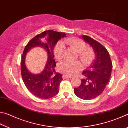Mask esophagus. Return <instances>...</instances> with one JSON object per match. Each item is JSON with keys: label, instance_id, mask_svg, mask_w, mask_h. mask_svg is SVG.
Here are the masks:
<instances>
[{"label": "esophagus", "instance_id": "esophagus-1", "mask_svg": "<svg viewBox=\"0 0 128 128\" xmlns=\"http://www.w3.org/2000/svg\"><path fill=\"white\" fill-rule=\"evenodd\" d=\"M72 77L69 76H66V75H63L62 76V78L63 79H67L69 78H71Z\"/></svg>", "mask_w": 128, "mask_h": 128}]
</instances>
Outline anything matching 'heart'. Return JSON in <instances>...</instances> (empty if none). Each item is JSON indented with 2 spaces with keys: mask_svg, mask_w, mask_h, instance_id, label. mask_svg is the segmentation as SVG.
Returning a JSON list of instances; mask_svg holds the SVG:
<instances>
[{
  "mask_svg": "<svg viewBox=\"0 0 128 128\" xmlns=\"http://www.w3.org/2000/svg\"><path fill=\"white\" fill-rule=\"evenodd\" d=\"M64 44H68L73 49L78 52V58L84 65H88L94 59V54L90 48H86V43L83 40L77 38H67L62 42H58L54 48V54L57 60H60L65 48ZM82 68L81 63L78 62H70L66 61L58 66V70L64 74L73 76L79 72Z\"/></svg>",
  "mask_w": 128,
  "mask_h": 128,
  "instance_id": "obj_1",
  "label": "heart"
}]
</instances>
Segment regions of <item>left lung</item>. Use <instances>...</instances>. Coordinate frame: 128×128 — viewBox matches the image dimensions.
Returning <instances> with one entry per match:
<instances>
[{"instance_id": "1", "label": "left lung", "mask_w": 128, "mask_h": 128, "mask_svg": "<svg viewBox=\"0 0 128 128\" xmlns=\"http://www.w3.org/2000/svg\"><path fill=\"white\" fill-rule=\"evenodd\" d=\"M85 42L93 48L95 59L82 72L85 77L81 84L74 88V94L84 100H90L98 96L104 90L111 77L112 64L110 54L100 43L87 36H82Z\"/></svg>"}]
</instances>
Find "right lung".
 <instances>
[{
    "instance_id": "add662e5",
    "label": "right lung",
    "mask_w": 128,
    "mask_h": 128,
    "mask_svg": "<svg viewBox=\"0 0 128 128\" xmlns=\"http://www.w3.org/2000/svg\"><path fill=\"white\" fill-rule=\"evenodd\" d=\"M65 36H66L65 33L47 30L32 39L25 47L21 59V75L28 90L38 98L48 99L59 92V84L62 78V74L55 72L56 62L54 59L53 51L58 40ZM36 46L44 49L46 51L48 59L44 69L38 74L30 72L25 63L26 54L32 48Z\"/></svg>"
}]
</instances>
